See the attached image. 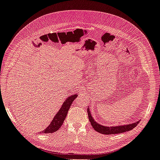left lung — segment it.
<instances>
[{"label":"left lung","mask_w":160,"mask_h":160,"mask_svg":"<svg viewBox=\"0 0 160 160\" xmlns=\"http://www.w3.org/2000/svg\"><path fill=\"white\" fill-rule=\"evenodd\" d=\"M88 114L89 122H91V124H92L93 129H95L97 132H100L102 134H104V135H113V134H118L131 131L133 128H135L136 126H137V124L139 122V121H137L132 124L127 125H120V126L117 127H104L102 124H98L95 121L92 116V114H90L89 108H88Z\"/></svg>","instance_id":"left-lung-1"}]
</instances>
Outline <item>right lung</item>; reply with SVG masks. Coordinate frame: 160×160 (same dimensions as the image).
<instances>
[{
	"instance_id": "add662e5",
	"label": "right lung",
	"mask_w": 160,
	"mask_h": 160,
	"mask_svg": "<svg viewBox=\"0 0 160 160\" xmlns=\"http://www.w3.org/2000/svg\"><path fill=\"white\" fill-rule=\"evenodd\" d=\"M77 96V94L72 95V96L68 97L67 100L64 101L62 107L60 108V109L58 112V113L55 115V116L53 118V120H52V122L49 124V126L46 128H45L44 131H42L41 132L52 133L58 130L59 128L61 127V125L63 124L64 120H65L67 112L68 110H69L72 102L75 100Z\"/></svg>"
}]
</instances>
